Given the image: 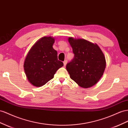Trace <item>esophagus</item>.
I'll return each instance as SVG.
<instances>
[{
    "mask_svg": "<svg viewBox=\"0 0 128 128\" xmlns=\"http://www.w3.org/2000/svg\"><path fill=\"white\" fill-rule=\"evenodd\" d=\"M67 63V60H65L64 61V66H66V65Z\"/></svg>",
    "mask_w": 128,
    "mask_h": 128,
    "instance_id": "esophagus-1",
    "label": "esophagus"
}]
</instances>
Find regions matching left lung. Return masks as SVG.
Wrapping results in <instances>:
<instances>
[{"mask_svg": "<svg viewBox=\"0 0 128 128\" xmlns=\"http://www.w3.org/2000/svg\"><path fill=\"white\" fill-rule=\"evenodd\" d=\"M74 58L66 65L70 78L80 87L95 85L102 76L106 66L104 54L97 44L82 39H68Z\"/></svg>", "mask_w": 128, "mask_h": 128, "instance_id": "8db88e82", "label": "left lung"}]
</instances>
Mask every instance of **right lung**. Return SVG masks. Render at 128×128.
<instances>
[{
	"instance_id": "right-lung-1",
	"label": "right lung",
	"mask_w": 128,
	"mask_h": 128,
	"mask_svg": "<svg viewBox=\"0 0 128 128\" xmlns=\"http://www.w3.org/2000/svg\"><path fill=\"white\" fill-rule=\"evenodd\" d=\"M55 39L41 38L31 47L24 61V68L28 81L36 87H41L54 78L56 72L64 66L58 59L53 48Z\"/></svg>"
}]
</instances>
